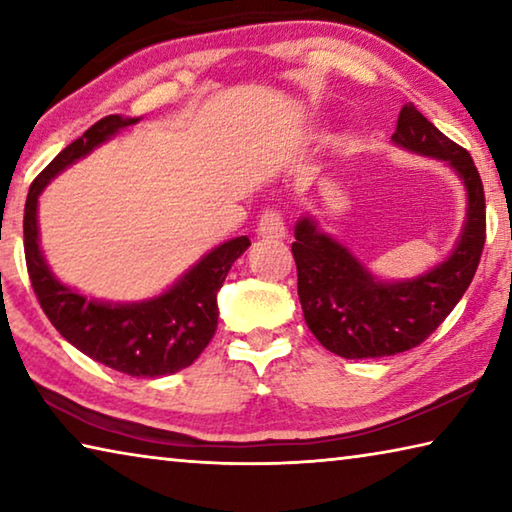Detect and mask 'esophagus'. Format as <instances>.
I'll return each mask as SVG.
<instances>
[{"mask_svg":"<svg viewBox=\"0 0 512 512\" xmlns=\"http://www.w3.org/2000/svg\"><path fill=\"white\" fill-rule=\"evenodd\" d=\"M257 235L262 239H284L287 237V225L280 212L268 210L257 223Z\"/></svg>","mask_w":512,"mask_h":512,"instance_id":"34e87169","label":"esophagus"}]
</instances>
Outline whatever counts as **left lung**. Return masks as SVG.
<instances>
[{
	"instance_id": "obj_1",
	"label": "left lung",
	"mask_w": 512,
	"mask_h": 512,
	"mask_svg": "<svg viewBox=\"0 0 512 512\" xmlns=\"http://www.w3.org/2000/svg\"><path fill=\"white\" fill-rule=\"evenodd\" d=\"M391 142L404 151L445 162L465 187V221L443 262L404 280H381L329 235L316 216L296 223L291 253L307 327L323 348L343 359H379L420 345L470 287L485 244V196L470 153L406 103Z\"/></svg>"
}]
</instances>
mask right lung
Returning a JSON list of instances; mask_svg holds the SVG:
<instances>
[{
  "label": "right lung",
  "instance_id": "1",
  "mask_svg": "<svg viewBox=\"0 0 512 512\" xmlns=\"http://www.w3.org/2000/svg\"><path fill=\"white\" fill-rule=\"evenodd\" d=\"M140 117L108 115L60 151L33 180L24 205V255L38 302L60 336L90 359L131 377H164L198 359L219 320L216 296L225 275L246 253L248 237L223 241L158 296L135 302L99 300L60 282L40 248L38 198L58 173L83 160Z\"/></svg>",
  "mask_w": 512,
  "mask_h": 512
}]
</instances>
